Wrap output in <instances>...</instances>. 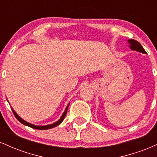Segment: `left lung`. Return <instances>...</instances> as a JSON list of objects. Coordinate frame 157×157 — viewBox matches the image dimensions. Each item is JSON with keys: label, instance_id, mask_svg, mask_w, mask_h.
I'll use <instances>...</instances> for the list:
<instances>
[{"label": "left lung", "instance_id": "8db88e82", "mask_svg": "<svg viewBox=\"0 0 157 157\" xmlns=\"http://www.w3.org/2000/svg\"><path fill=\"white\" fill-rule=\"evenodd\" d=\"M128 42V44H130V48L132 50H136V51L142 52V53H144V54L147 53V52H145V50L144 49V48L142 46V45L140 44L138 41L135 40L131 39L129 40Z\"/></svg>", "mask_w": 157, "mask_h": 157}]
</instances>
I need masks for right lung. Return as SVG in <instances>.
<instances>
[{"mask_svg": "<svg viewBox=\"0 0 157 157\" xmlns=\"http://www.w3.org/2000/svg\"><path fill=\"white\" fill-rule=\"evenodd\" d=\"M68 107V105L67 106V107H66V110H65L64 113H63L62 117H61V118L60 119V120H58V121L55 122V123H53V124H51V125H45V126L34 125H32V124H30V123H29V122L24 121V120H23V119H21V118L20 117L18 116V115H17V113H15V111H14L13 109H12V112H13L14 115H15V117H16V119H17V120H18V121H19L20 122H21V123L23 124V125L29 126V127H31V128H32L37 129V130H47V129H50V128H54V127H56V126H57V125H59V124H60L61 122H63V120H64L65 117H66V113H67Z\"/></svg>", "mask_w": 157, "mask_h": 157, "instance_id": "obj_1", "label": "right lung"}]
</instances>
